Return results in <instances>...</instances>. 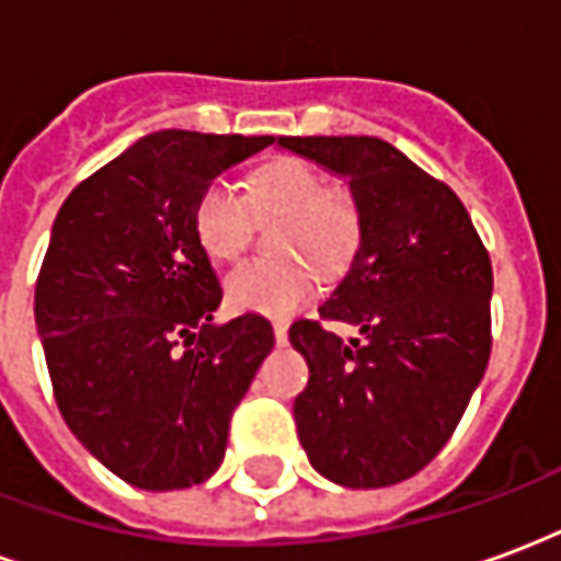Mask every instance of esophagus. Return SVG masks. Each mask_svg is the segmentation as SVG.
Returning <instances> with one entry per match:
<instances>
[{
  "mask_svg": "<svg viewBox=\"0 0 561 561\" xmlns=\"http://www.w3.org/2000/svg\"><path fill=\"white\" fill-rule=\"evenodd\" d=\"M273 336H276V342H279V345H285V342H288V328H285V321H273Z\"/></svg>",
  "mask_w": 561,
  "mask_h": 561,
  "instance_id": "esophagus-1",
  "label": "esophagus"
}]
</instances>
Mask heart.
I'll return each mask as SVG.
<instances>
[{"mask_svg":"<svg viewBox=\"0 0 561 561\" xmlns=\"http://www.w3.org/2000/svg\"><path fill=\"white\" fill-rule=\"evenodd\" d=\"M252 211L264 219L282 216L273 228V245L294 255L252 257L225 276V297L240 312H294L312 291V270L305 262L321 276H336L352 264L364 233L352 188L328 185L316 164L285 156L252 176L249 197L225 176L201 192L192 219L201 249L216 261H233L252 240Z\"/></svg>","mask_w":561,"mask_h":561,"instance_id":"b5f03b06","label":"heart"}]
</instances>
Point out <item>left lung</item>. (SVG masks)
I'll use <instances>...</instances> for the list:
<instances>
[{"label": "left lung", "instance_id": "8db88e82", "mask_svg": "<svg viewBox=\"0 0 561 561\" xmlns=\"http://www.w3.org/2000/svg\"><path fill=\"white\" fill-rule=\"evenodd\" d=\"M348 176L364 216L352 270L288 336L309 364L294 421L306 457L342 486L409 481L447 445L493 348V267L454 188L388 140L279 138ZM348 323L360 341L332 330Z\"/></svg>", "mask_w": 561, "mask_h": 561}]
</instances>
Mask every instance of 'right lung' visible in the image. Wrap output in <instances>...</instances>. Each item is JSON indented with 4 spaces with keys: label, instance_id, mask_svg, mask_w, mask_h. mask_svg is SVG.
Segmentation results:
<instances>
[{
    "label": "right lung",
    "instance_id": "add662e5",
    "mask_svg": "<svg viewBox=\"0 0 561 561\" xmlns=\"http://www.w3.org/2000/svg\"><path fill=\"white\" fill-rule=\"evenodd\" d=\"M273 140L164 128L87 176L56 213L35 282L56 405L131 486L207 481L276 342L255 312L213 324L221 288L192 221L201 192Z\"/></svg>",
    "mask_w": 561,
    "mask_h": 561
}]
</instances>
